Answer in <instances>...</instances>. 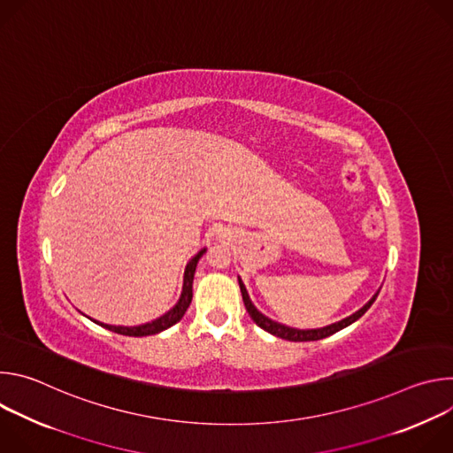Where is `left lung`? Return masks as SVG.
Segmentation results:
<instances>
[{
	"label": "left lung",
	"mask_w": 453,
	"mask_h": 453,
	"mask_svg": "<svg viewBox=\"0 0 453 453\" xmlns=\"http://www.w3.org/2000/svg\"><path fill=\"white\" fill-rule=\"evenodd\" d=\"M238 283H240V292H242V299H243V304H245V310L249 311V315H250V319L256 322L257 326H260L262 330H265V332H269V334H273V335H276V337H280V339H285V341H292V342H308V341H319V339H325V337H330V335H334V334H337V332H341L342 328H346V326H349V325H353V322L357 320V319H360L369 308H371V304L374 303V299L378 297V294H380V290L358 310V311H355V313H351L349 317H346V319H342V320H339V322H334V325H330V326H325V328H315V330H297V328H290V326H285V325H281V322H276V320H273V319H269V317H265L262 311H257L256 310V306L252 304V301H250V297H249V294H247V288H245V285L242 283V280L238 278Z\"/></svg>",
	"instance_id": "1"
}]
</instances>
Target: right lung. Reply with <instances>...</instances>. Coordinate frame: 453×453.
I'll return each instance as SVG.
<instances>
[{"instance_id":"right-lung-1","label":"right lung","mask_w":453,"mask_h":453,"mask_svg":"<svg viewBox=\"0 0 453 453\" xmlns=\"http://www.w3.org/2000/svg\"><path fill=\"white\" fill-rule=\"evenodd\" d=\"M206 252V249H201L196 256L191 257V260L188 262L186 269H184V281H182V292H180V297L177 301V304L168 310L165 315L157 317L156 320L152 322H145V325H140V326H111V325H104V322H98V320H93L96 322V325L114 332V334H119V335H127V337H147V335H156L170 326H173L175 322H179L182 319V315L186 313L189 303H191V297H193V292H191V287H193V276H196V269H197V264L201 260V256Z\"/></svg>"}]
</instances>
